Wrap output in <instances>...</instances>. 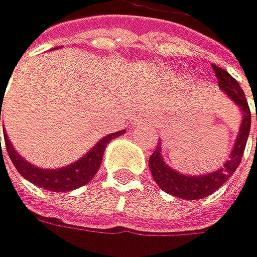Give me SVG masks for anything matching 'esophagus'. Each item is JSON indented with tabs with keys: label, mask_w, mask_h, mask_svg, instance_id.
Here are the masks:
<instances>
[{
	"label": "esophagus",
	"mask_w": 257,
	"mask_h": 257,
	"mask_svg": "<svg viewBox=\"0 0 257 257\" xmlns=\"http://www.w3.org/2000/svg\"><path fill=\"white\" fill-rule=\"evenodd\" d=\"M147 116H148V113H145V115H141L139 118H137L136 121H141V123H142V121H147Z\"/></svg>",
	"instance_id": "esophagus-1"
}]
</instances>
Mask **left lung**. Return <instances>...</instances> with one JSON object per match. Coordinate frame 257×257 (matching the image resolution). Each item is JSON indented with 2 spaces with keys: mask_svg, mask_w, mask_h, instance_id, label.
Listing matches in <instances>:
<instances>
[{
  "mask_svg": "<svg viewBox=\"0 0 257 257\" xmlns=\"http://www.w3.org/2000/svg\"><path fill=\"white\" fill-rule=\"evenodd\" d=\"M213 71L218 77V85L221 91L229 97L234 104L240 107V110L243 113L242 124L238 127V134L232 150L229 153L227 161L216 169V171L205 174V175H186L172 169L169 164H166L163 153H161V144H158L155 148L153 155L148 160V167H150L152 175L155 178L156 185L160 186L163 191L167 194L186 199V201H196V199H204L215 193L219 186H223L232 174L237 171L240 166L242 156L246 147V141L249 136V127H251V112L248 107V101L245 97L243 90L240 88L237 80L230 75L227 71L213 66ZM256 121H257V109H256Z\"/></svg>",
  "mask_w": 257,
  "mask_h": 257,
  "instance_id": "8db88e82",
  "label": "left lung"
}]
</instances>
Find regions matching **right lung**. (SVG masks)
I'll list each match as a JSON object with an SVG mask.
<instances>
[{
    "label": "right lung",
    "mask_w": 257,
    "mask_h": 257,
    "mask_svg": "<svg viewBox=\"0 0 257 257\" xmlns=\"http://www.w3.org/2000/svg\"><path fill=\"white\" fill-rule=\"evenodd\" d=\"M3 133H4V144H6L8 155L11 158V161L14 163L15 169H17V171L20 172V175L23 178H27L28 182H31L36 186L49 189V191L68 193V191H72V189H75V188H80V186H83V185H86L88 182L93 180V177L96 175L97 169H99V166H101V161H102V156H104L107 144H109L112 139H115V137L121 136L124 133V130L118 131V133L107 134L94 147H91V150L86 152L80 158V160H77V161H74V163H71L68 166L58 167V169H42V167H36L34 164L28 163L14 148V145L11 144L9 137L6 134V130H3Z\"/></svg>",
    "instance_id": "right-lung-1"
}]
</instances>
